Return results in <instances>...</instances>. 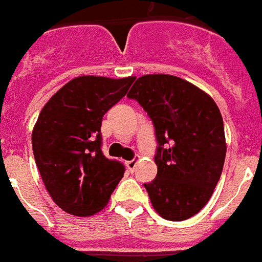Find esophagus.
Returning a JSON list of instances; mask_svg holds the SVG:
<instances>
[{
	"instance_id": "obj_1",
	"label": "esophagus",
	"mask_w": 262,
	"mask_h": 262,
	"mask_svg": "<svg viewBox=\"0 0 262 262\" xmlns=\"http://www.w3.org/2000/svg\"><path fill=\"white\" fill-rule=\"evenodd\" d=\"M137 163H138V159H133L127 162V167H128L129 171H134V169L137 167Z\"/></svg>"
}]
</instances>
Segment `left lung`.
Instances as JSON below:
<instances>
[{
  "label": "left lung",
  "mask_w": 262,
  "mask_h": 262,
  "mask_svg": "<svg viewBox=\"0 0 262 262\" xmlns=\"http://www.w3.org/2000/svg\"><path fill=\"white\" fill-rule=\"evenodd\" d=\"M127 96L149 114L158 139V174L144 184L152 207L180 222L207 205L222 174L226 139L222 114L208 93L166 74L139 76Z\"/></svg>",
  "instance_id": "left-lung-1"
}]
</instances>
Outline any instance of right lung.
Returning a JSON list of instances; mask_svg holds the SVG:
<instances>
[{
    "instance_id": "1",
    "label": "right lung",
    "mask_w": 262,
    "mask_h": 262,
    "mask_svg": "<svg viewBox=\"0 0 262 262\" xmlns=\"http://www.w3.org/2000/svg\"><path fill=\"white\" fill-rule=\"evenodd\" d=\"M135 76H76L41 108L32 133L36 165L53 201L75 216L107 205L124 166L103 155V116L127 95Z\"/></svg>"
}]
</instances>
